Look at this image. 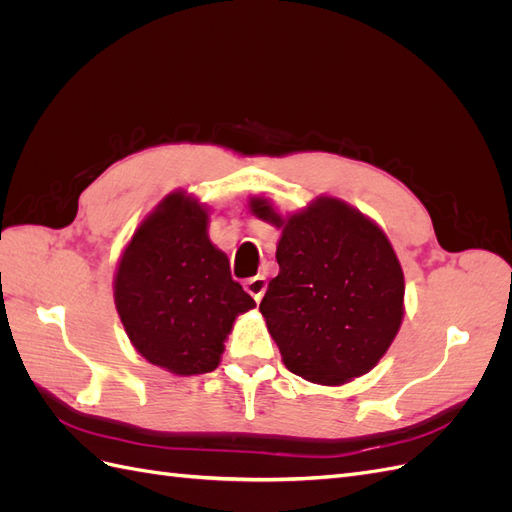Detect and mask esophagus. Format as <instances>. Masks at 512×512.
I'll return each instance as SVG.
<instances>
[{
  "label": "esophagus",
  "instance_id": "esophagus-1",
  "mask_svg": "<svg viewBox=\"0 0 512 512\" xmlns=\"http://www.w3.org/2000/svg\"><path fill=\"white\" fill-rule=\"evenodd\" d=\"M245 290L252 294V297H254V301H256V303H260L262 294H265V290H267V280H265V277H262V275L250 277V280L245 282Z\"/></svg>",
  "mask_w": 512,
  "mask_h": 512
}]
</instances>
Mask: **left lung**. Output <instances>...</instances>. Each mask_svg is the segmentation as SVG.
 <instances>
[{
  "mask_svg": "<svg viewBox=\"0 0 512 512\" xmlns=\"http://www.w3.org/2000/svg\"><path fill=\"white\" fill-rule=\"evenodd\" d=\"M282 232L260 314L284 365L303 380L342 386L374 369L404 320V269L386 232L335 196L280 213L267 196L247 200Z\"/></svg>",
  "mask_w": 512,
  "mask_h": 512,
  "instance_id": "1",
  "label": "left lung"
}]
</instances>
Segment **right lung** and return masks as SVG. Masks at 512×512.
Masks as SVG:
<instances>
[{
    "label": "right lung",
    "instance_id": "add662e5",
    "mask_svg": "<svg viewBox=\"0 0 512 512\" xmlns=\"http://www.w3.org/2000/svg\"><path fill=\"white\" fill-rule=\"evenodd\" d=\"M209 215L188 190L166 194L138 222L113 277L130 344L175 376L218 367L237 316L256 307L230 277L228 256L211 243Z\"/></svg>",
    "mask_w": 512,
    "mask_h": 512
}]
</instances>
